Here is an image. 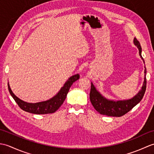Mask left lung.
Segmentation results:
<instances>
[{"label":"left lung","mask_w":154,"mask_h":154,"mask_svg":"<svg viewBox=\"0 0 154 154\" xmlns=\"http://www.w3.org/2000/svg\"><path fill=\"white\" fill-rule=\"evenodd\" d=\"M134 43L138 47L139 50V54L140 57L143 60L142 56V48L140 42L135 38L134 39ZM144 62V61H143ZM145 77L143 81V86L140 92L134 97L132 99L127 100H120V101H113L107 100L103 97L101 94L96 90L93 84L91 83V91H90V100L92 103L93 107L95 110L100 114L103 115H106L109 116H122L124 114L128 112L130 110L133 109L137 104H138L144 95L146 89V68L144 70Z\"/></svg>","instance_id":"1"}]
</instances>
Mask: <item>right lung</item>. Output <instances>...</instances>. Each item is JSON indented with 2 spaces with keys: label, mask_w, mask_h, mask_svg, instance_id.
<instances>
[{
  "label": "right lung",
  "mask_w": 154,
  "mask_h": 154,
  "mask_svg": "<svg viewBox=\"0 0 154 154\" xmlns=\"http://www.w3.org/2000/svg\"><path fill=\"white\" fill-rule=\"evenodd\" d=\"M79 79V74L73 75V76L71 77L67 80V82L65 83L63 87L60 91V92L55 97L51 98L50 100L44 101V102H40L37 103H28L20 100L17 97L15 96V94L12 93L8 83V87L11 96L14 99L16 103L18 104L19 107L23 110L26 111V112L36 114H50L54 113L57 110H58L59 108L63 103L72 84Z\"/></svg>",
  "instance_id": "1"
}]
</instances>
